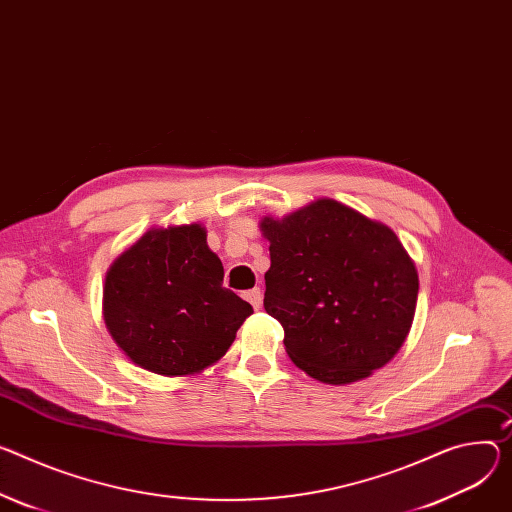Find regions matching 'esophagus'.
<instances>
[{"mask_svg":"<svg viewBox=\"0 0 512 512\" xmlns=\"http://www.w3.org/2000/svg\"><path fill=\"white\" fill-rule=\"evenodd\" d=\"M245 298H247V302H251V306H253L255 310H259L261 304H263V292H261V288L249 290V292L245 294Z\"/></svg>","mask_w":512,"mask_h":512,"instance_id":"34e87169","label":"esophagus"}]
</instances>
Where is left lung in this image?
Here are the masks:
<instances>
[{"instance_id":"8db88e82","label":"left lung","mask_w":512,"mask_h":512,"mask_svg":"<svg viewBox=\"0 0 512 512\" xmlns=\"http://www.w3.org/2000/svg\"><path fill=\"white\" fill-rule=\"evenodd\" d=\"M269 241L263 306L282 322L290 359L322 384L371 376L404 345L418 298V273L394 230L320 198L265 216Z\"/></svg>"}]
</instances>
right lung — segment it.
<instances>
[{
	"mask_svg": "<svg viewBox=\"0 0 512 512\" xmlns=\"http://www.w3.org/2000/svg\"><path fill=\"white\" fill-rule=\"evenodd\" d=\"M222 261L202 224L151 228L106 273L104 322L138 367L167 378L214 365L253 314L222 288Z\"/></svg>",
	"mask_w": 512,
	"mask_h": 512,
	"instance_id": "obj_1",
	"label": "right lung"
}]
</instances>
